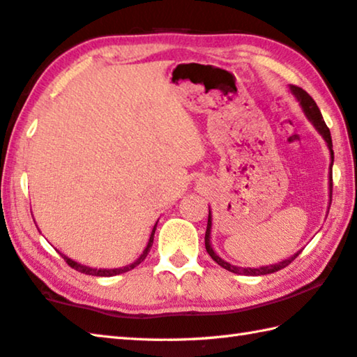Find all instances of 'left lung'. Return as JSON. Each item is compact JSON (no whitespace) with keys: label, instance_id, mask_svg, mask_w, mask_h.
I'll return each instance as SVG.
<instances>
[{"label":"left lung","instance_id":"obj_1","mask_svg":"<svg viewBox=\"0 0 357 357\" xmlns=\"http://www.w3.org/2000/svg\"><path fill=\"white\" fill-rule=\"evenodd\" d=\"M290 92L295 95V98L300 102V106L303 109L304 115L307 116V120L312 123L314 128L319 131V134L321 135L323 139H325L326 145H328V150L329 154H331V165H329V204H331V197H333V170L331 167L334 164V151H333V139H331V132H329V128L326 126L325 120H323L321 112L319 106L315 105V101L312 100V96H310L306 90H303L301 87H296V86H290ZM211 229H212V213L209 209V217H207V228H206V237H204V243H206V251L209 252V256L215 261L220 267H223L225 270L232 271V273L236 275H246V276H262V275H270V273H275L278 270H282L284 267H287V265L294 261V259L300 255L301 251H296L294 256H290L289 259L282 262H278V264H271V265H264V267H259V268H251V267H236V265H232L229 262L223 261L222 257H220L215 251H213L212 245H211Z\"/></svg>","mask_w":357,"mask_h":357}]
</instances>
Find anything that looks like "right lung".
<instances>
[{
  "mask_svg": "<svg viewBox=\"0 0 357 357\" xmlns=\"http://www.w3.org/2000/svg\"><path fill=\"white\" fill-rule=\"evenodd\" d=\"M156 226H158V223L154 225V228H153V231H151V236H150V241H148L146 248L144 250V252H142L140 257H139V259H135V261H134L132 264L125 265V267H120V268H93V267H87V265H82V264H79V262L73 261V259H70L68 256L62 255V252H61V256H62L63 259H66V262L70 265L71 268H75V270H77V271H81V273H84V275H92V276H115V275L126 273V271L132 270L134 267H137V265H139L140 262H144V261H145V257L148 256V252H150L151 246H153L154 232H156Z\"/></svg>",
  "mask_w": 357,
  "mask_h": 357,
  "instance_id": "add662e5",
  "label": "right lung"
}]
</instances>
